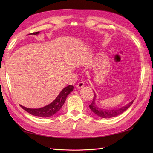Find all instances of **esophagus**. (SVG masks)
Wrapping results in <instances>:
<instances>
[{
    "instance_id": "obj_1",
    "label": "esophagus",
    "mask_w": 153,
    "mask_h": 153,
    "mask_svg": "<svg viewBox=\"0 0 153 153\" xmlns=\"http://www.w3.org/2000/svg\"><path fill=\"white\" fill-rule=\"evenodd\" d=\"M83 86H84V83H83V82H79L77 84V85H76L77 88H78V89L82 88Z\"/></svg>"
}]
</instances>
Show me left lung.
Wrapping results in <instances>:
<instances>
[{"instance_id": "8db88e82", "label": "left lung", "mask_w": 153, "mask_h": 153, "mask_svg": "<svg viewBox=\"0 0 153 153\" xmlns=\"http://www.w3.org/2000/svg\"><path fill=\"white\" fill-rule=\"evenodd\" d=\"M95 99H96V94L95 93H94V97H93V101H92V103L89 105V108L95 114H96L97 116H99L100 118H113V117H115L116 116L121 114L124 112L126 110H128L134 101V100H133L127 104L126 105L122 106L121 108H115V109H104V108H99V107L97 105Z\"/></svg>"}]
</instances>
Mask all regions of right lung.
I'll use <instances>...</instances> for the list:
<instances>
[{
  "label": "right lung",
  "mask_w": 153,
  "mask_h": 153,
  "mask_svg": "<svg viewBox=\"0 0 153 153\" xmlns=\"http://www.w3.org/2000/svg\"><path fill=\"white\" fill-rule=\"evenodd\" d=\"M39 33V31L30 33L29 35H38ZM74 87L71 85L64 87L53 102L50 103L49 105L40 108H29L22 105H20V106L25 111H27L28 113L33 116L42 117V118H47V117L53 116L59 111L60 108L62 107L65 101H66L68 95L72 91Z\"/></svg>",
  "instance_id": "1"
}]
</instances>
